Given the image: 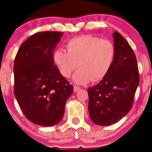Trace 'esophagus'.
<instances>
[{
    "mask_svg": "<svg viewBox=\"0 0 152 152\" xmlns=\"http://www.w3.org/2000/svg\"><path fill=\"white\" fill-rule=\"evenodd\" d=\"M79 90H81V88H80V87H78L77 86H74V92H77Z\"/></svg>",
    "mask_w": 152,
    "mask_h": 152,
    "instance_id": "esophagus-1",
    "label": "esophagus"
}]
</instances>
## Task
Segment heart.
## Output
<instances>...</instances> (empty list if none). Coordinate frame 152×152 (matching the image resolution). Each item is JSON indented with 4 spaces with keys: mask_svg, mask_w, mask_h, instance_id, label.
I'll use <instances>...</instances> for the list:
<instances>
[{
    "mask_svg": "<svg viewBox=\"0 0 152 152\" xmlns=\"http://www.w3.org/2000/svg\"><path fill=\"white\" fill-rule=\"evenodd\" d=\"M66 46L67 52L63 49L54 51L53 61L65 78H69L78 65L80 69L73 76L77 84L103 79L114 64L116 48L110 40L85 35L71 38Z\"/></svg>",
    "mask_w": 152,
    "mask_h": 152,
    "instance_id": "b5f03b06",
    "label": "heart"
}]
</instances>
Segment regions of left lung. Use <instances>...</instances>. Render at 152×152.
I'll return each mask as SVG.
<instances>
[{
	"mask_svg": "<svg viewBox=\"0 0 152 152\" xmlns=\"http://www.w3.org/2000/svg\"><path fill=\"white\" fill-rule=\"evenodd\" d=\"M113 37L116 48L114 64L98 84L88 88L90 118L99 126L116 123L128 114L139 83L137 58L132 47L117 31Z\"/></svg>",
	"mask_w": 152,
	"mask_h": 152,
	"instance_id": "obj_1",
	"label": "left lung"
}]
</instances>
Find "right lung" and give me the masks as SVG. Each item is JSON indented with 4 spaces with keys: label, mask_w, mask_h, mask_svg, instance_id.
<instances>
[{
    "label": "right lung",
    "mask_w": 152,
    "mask_h": 152,
    "mask_svg": "<svg viewBox=\"0 0 152 152\" xmlns=\"http://www.w3.org/2000/svg\"><path fill=\"white\" fill-rule=\"evenodd\" d=\"M63 33H36L21 45L15 58L14 94L29 121L42 126L61 121L74 91L54 65L53 50Z\"/></svg>",
    "instance_id": "right-lung-1"
}]
</instances>
